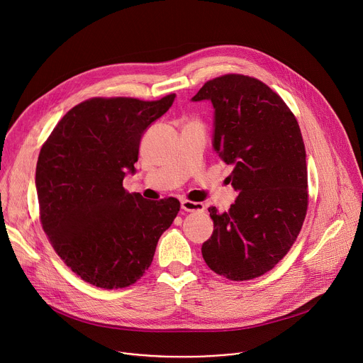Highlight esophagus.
<instances>
[{
	"label": "esophagus",
	"instance_id": "34e87169",
	"mask_svg": "<svg viewBox=\"0 0 363 363\" xmlns=\"http://www.w3.org/2000/svg\"><path fill=\"white\" fill-rule=\"evenodd\" d=\"M181 208L186 213H202L205 210V205L202 202H194V201H188V199H182L181 201Z\"/></svg>",
	"mask_w": 363,
	"mask_h": 363
}]
</instances>
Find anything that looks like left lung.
I'll use <instances>...</instances> for the list:
<instances>
[{"label": "left lung", "mask_w": 363, "mask_h": 363, "mask_svg": "<svg viewBox=\"0 0 363 363\" xmlns=\"http://www.w3.org/2000/svg\"><path fill=\"white\" fill-rule=\"evenodd\" d=\"M192 100H211L214 149L234 165L228 178L238 192L227 213L208 208L214 231L202 244V257L228 280L260 277L289 252L307 213L306 149L298 123L276 91L244 74L208 80Z\"/></svg>", "instance_id": "1"}]
</instances>
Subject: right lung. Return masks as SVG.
<instances>
[{
    "instance_id": "add662e5",
    "label": "right lung",
    "mask_w": 363,
    "mask_h": 363,
    "mask_svg": "<svg viewBox=\"0 0 363 363\" xmlns=\"http://www.w3.org/2000/svg\"><path fill=\"white\" fill-rule=\"evenodd\" d=\"M91 97L72 108L41 146L35 188L40 221L57 255L82 280L123 289L149 269L177 198L147 201L123 188L146 128L174 103Z\"/></svg>"
}]
</instances>
